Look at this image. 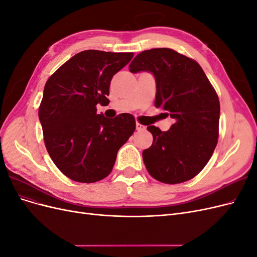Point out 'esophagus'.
I'll return each mask as SVG.
<instances>
[{"instance_id":"1","label":"esophagus","mask_w":257,"mask_h":257,"mask_svg":"<svg viewBox=\"0 0 257 257\" xmlns=\"http://www.w3.org/2000/svg\"><path fill=\"white\" fill-rule=\"evenodd\" d=\"M136 130L137 131H145L146 130V126L145 125H143L142 123H136Z\"/></svg>"}]
</instances>
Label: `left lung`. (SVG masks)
<instances>
[{
	"mask_svg": "<svg viewBox=\"0 0 257 257\" xmlns=\"http://www.w3.org/2000/svg\"><path fill=\"white\" fill-rule=\"evenodd\" d=\"M151 72L157 80L154 106L175 120L153 136L143 159L155 180L177 184L198 175L215 149L219 137L220 102L212 84L195 60L169 48L145 50L130 64L131 73Z\"/></svg>",
	"mask_w": 257,
	"mask_h": 257,
	"instance_id": "obj_1",
	"label": "left lung"
}]
</instances>
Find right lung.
<instances>
[{"label": "right lung", "mask_w": 257, "mask_h": 257, "mask_svg": "<svg viewBox=\"0 0 257 257\" xmlns=\"http://www.w3.org/2000/svg\"><path fill=\"white\" fill-rule=\"evenodd\" d=\"M133 52L84 50L59 67L45 84L38 116L51 160L69 179L93 183L111 173L116 153L134 133L135 118L121 113L113 119L96 113L109 102L114 74Z\"/></svg>", "instance_id": "obj_1"}]
</instances>
